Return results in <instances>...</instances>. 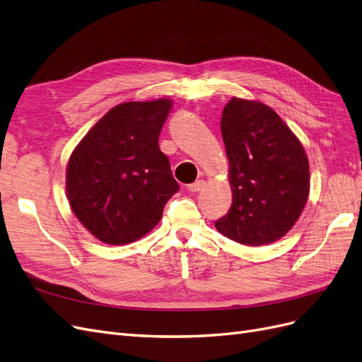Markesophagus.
<instances>
[{"label":"esophagus","mask_w":362,"mask_h":362,"mask_svg":"<svg viewBox=\"0 0 362 362\" xmlns=\"http://www.w3.org/2000/svg\"><path fill=\"white\" fill-rule=\"evenodd\" d=\"M205 187V181L204 180H199V181H194L193 184H189L187 185V189H189V192H192V193H196V192H201L202 189Z\"/></svg>","instance_id":"obj_1"}]
</instances>
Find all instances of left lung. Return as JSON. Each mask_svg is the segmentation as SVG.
Returning <instances> with one entry per match:
<instances>
[{
	"label": "left lung",
	"mask_w": 362,
	"mask_h": 362,
	"mask_svg": "<svg viewBox=\"0 0 362 362\" xmlns=\"http://www.w3.org/2000/svg\"><path fill=\"white\" fill-rule=\"evenodd\" d=\"M233 204L214 223L237 243L262 246L286 235L310 194L305 149L276 112L233 98L222 113Z\"/></svg>",
	"instance_id": "8db88e82"
}]
</instances>
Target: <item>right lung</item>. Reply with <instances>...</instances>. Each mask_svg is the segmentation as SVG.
Instances as JSON below:
<instances>
[{"label":"right lung","mask_w":362,"mask_h":362,"mask_svg":"<svg viewBox=\"0 0 362 362\" xmlns=\"http://www.w3.org/2000/svg\"><path fill=\"white\" fill-rule=\"evenodd\" d=\"M172 101H131L113 107L92 127L66 169V193L83 226L107 245L141 238L180 190L158 136Z\"/></svg>","instance_id":"right-lung-1"}]
</instances>
